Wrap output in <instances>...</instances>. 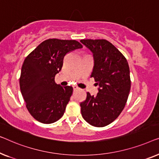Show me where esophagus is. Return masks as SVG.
Masks as SVG:
<instances>
[{"label":"esophagus","instance_id":"34e87169","mask_svg":"<svg viewBox=\"0 0 159 159\" xmlns=\"http://www.w3.org/2000/svg\"><path fill=\"white\" fill-rule=\"evenodd\" d=\"M73 90H74V91H77V90H79V87L76 86H73Z\"/></svg>","mask_w":159,"mask_h":159}]
</instances>
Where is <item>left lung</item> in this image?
Returning <instances> with one entry per match:
<instances>
[{
	"instance_id": "1",
	"label": "left lung",
	"mask_w": 159,
	"mask_h": 159,
	"mask_svg": "<svg viewBox=\"0 0 159 159\" xmlns=\"http://www.w3.org/2000/svg\"><path fill=\"white\" fill-rule=\"evenodd\" d=\"M93 53L94 66L91 77L99 86L96 97L87 92L80 104L84 119L94 127H104L117 119L126 104L131 87L126 58L106 39H81Z\"/></svg>"
}]
</instances>
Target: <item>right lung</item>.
Segmentation results:
<instances>
[{
  "instance_id": "add662e5",
  "label": "right lung",
  "mask_w": 159,
  "mask_h": 159,
  "mask_svg": "<svg viewBox=\"0 0 159 159\" xmlns=\"http://www.w3.org/2000/svg\"><path fill=\"white\" fill-rule=\"evenodd\" d=\"M82 48L75 40L49 39L25 58L19 79L20 89L26 108L37 121L53 123L64 115L73 89L57 84L55 77L61 70L65 55Z\"/></svg>"
}]
</instances>
